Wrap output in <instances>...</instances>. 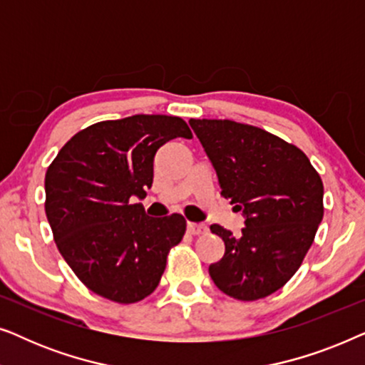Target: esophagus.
Returning a JSON list of instances; mask_svg holds the SVG:
<instances>
[{
	"label": "esophagus",
	"instance_id": "obj_1",
	"mask_svg": "<svg viewBox=\"0 0 365 365\" xmlns=\"http://www.w3.org/2000/svg\"><path fill=\"white\" fill-rule=\"evenodd\" d=\"M187 232L192 236H201V234L207 232L206 224H196V222H187Z\"/></svg>",
	"mask_w": 365,
	"mask_h": 365
}]
</instances>
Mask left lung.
<instances>
[{"label":"left lung","instance_id":"left-lung-1","mask_svg":"<svg viewBox=\"0 0 365 365\" xmlns=\"http://www.w3.org/2000/svg\"><path fill=\"white\" fill-rule=\"evenodd\" d=\"M217 174L221 194L242 211L241 236L217 224L226 252L209 266L224 294L239 301L271 296L291 279L324 216V186L306 154L281 138L229 119H191Z\"/></svg>","mask_w":365,"mask_h":365}]
</instances>
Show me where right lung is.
I'll return each instance as SVG.
<instances>
[{"label": "right lung", "instance_id": "1", "mask_svg": "<svg viewBox=\"0 0 365 365\" xmlns=\"http://www.w3.org/2000/svg\"><path fill=\"white\" fill-rule=\"evenodd\" d=\"M174 138L191 139L181 118L164 114L103 121L61 148L44 178L46 217L56 246L84 286L119 304L158 287L169 249L186 232L181 214L149 217L154 156Z\"/></svg>", "mask_w": 365, "mask_h": 365}]
</instances>
